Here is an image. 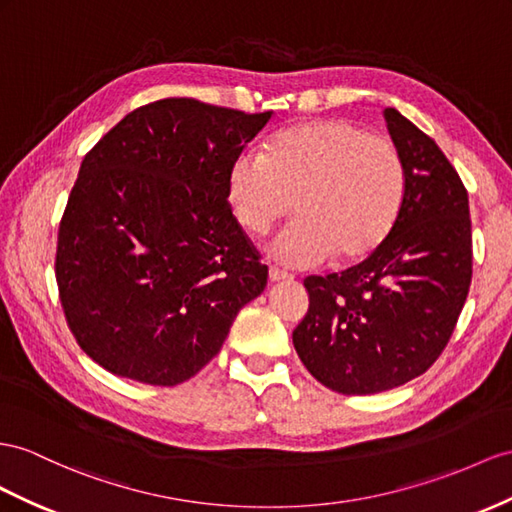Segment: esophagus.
I'll return each mask as SVG.
<instances>
[{
    "label": "esophagus",
    "mask_w": 512,
    "mask_h": 512,
    "mask_svg": "<svg viewBox=\"0 0 512 512\" xmlns=\"http://www.w3.org/2000/svg\"><path fill=\"white\" fill-rule=\"evenodd\" d=\"M268 277H270V281H292L294 277L290 272H285V270H281V268H277V266H270V270H268Z\"/></svg>",
    "instance_id": "esophagus-1"
}]
</instances>
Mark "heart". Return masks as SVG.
<instances>
[{
    "mask_svg": "<svg viewBox=\"0 0 512 512\" xmlns=\"http://www.w3.org/2000/svg\"><path fill=\"white\" fill-rule=\"evenodd\" d=\"M235 220L264 235L296 212L272 242L290 266H318L335 255L352 264L376 253L391 235L406 199L398 149L346 119H316L274 134L266 153H240L229 168Z\"/></svg>",
    "mask_w": 512,
    "mask_h": 512,
    "instance_id": "obj_1",
    "label": "heart"
}]
</instances>
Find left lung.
<instances>
[{
  "label": "left lung",
  "mask_w": 512,
  "mask_h": 512,
  "mask_svg": "<svg viewBox=\"0 0 512 512\" xmlns=\"http://www.w3.org/2000/svg\"><path fill=\"white\" fill-rule=\"evenodd\" d=\"M402 157L406 199L385 244L342 274L307 277L309 311L294 348L313 378L346 396L413 381L439 359L471 283V220L461 177L396 110H385Z\"/></svg>",
  "instance_id": "1"
}]
</instances>
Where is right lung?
I'll return each instance as SVG.
<instances>
[{"instance_id":"right-lung-1","label":"right lung","mask_w":512,"mask_h":512,"mask_svg":"<svg viewBox=\"0 0 512 512\" xmlns=\"http://www.w3.org/2000/svg\"><path fill=\"white\" fill-rule=\"evenodd\" d=\"M272 112L173 97L116 123L80 166L60 220L56 281L86 355L173 387L225 344L268 266L229 205V168Z\"/></svg>"}]
</instances>
